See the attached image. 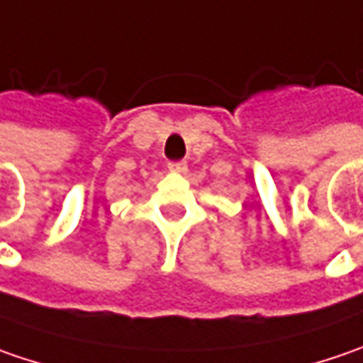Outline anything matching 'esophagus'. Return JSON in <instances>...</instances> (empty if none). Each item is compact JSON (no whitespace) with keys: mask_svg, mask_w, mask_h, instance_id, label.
Returning <instances> with one entry per match:
<instances>
[{"mask_svg":"<svg viewBox=\"0 0 363 363\" xmlns=\"http://www.w3.org/2000/svg\"><path fill=\"white\" fill-rule=\"evenodd\" d=\"M168 170L170 172H177V174H182V172H186V162H170L168 164Z\"/></svg>","mask_w":363,"mask_h":363,"instance_id":"34e87169","label":"esophagus"}]
</instances>
